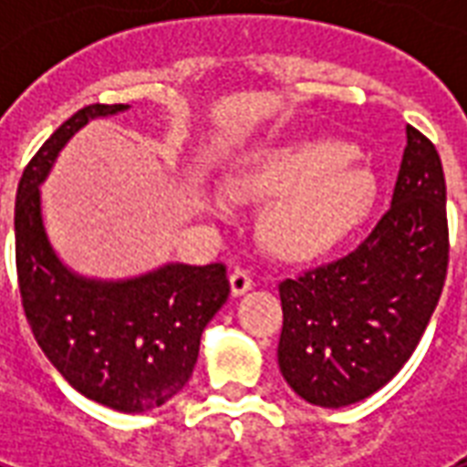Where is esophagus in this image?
I'll return each mask as SVG.
<instances>
[{
	"label": "esophagus",
	"mask_w": 467,
	"mask_h": 467,
	"mask_svg": "<svg viewBox=\"0 0 467 467\" xmlns=\"http://www.w3.org/2000/svg\"><path fill=\"white\" fill-rule=\"evenodd\" d=\"M254 285V278L249 274V269L244 266H234L233 274H230V288H233V296H242L244 291H249Z\"/></svg>",
	"instance_id": "34e87169"
}]
</instances>
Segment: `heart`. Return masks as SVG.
<instances>
[{
    "label": "heart",
    "mask_w": 467,
    "mask_h": 467,
    "mask_svg": "<svg viewBox=\"0 0 467 467\" xmlns=\"http://www.w3.org/2000/svg\"><path fill=\"white\" fill-rule=\"evenodd\" d=\"M348 150L344 140L306 138L271 150L259 164L230 179L234 196H276L264 213L262 233L278 254H319L368 213L376 176Z\"/></svg>",
    "instance_id": "heart-1"
}]
</instances>
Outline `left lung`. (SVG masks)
I'll return each mask as SVG.
<instances>
[{
	"label": "left lung",
	"mask_w": 467,
	"mask_h": 467,
	"mask_svg": "<svg viewBox=\"0 0 467 467\" xmlns=\"http://www.w3.org/2000/svg\"><path fill=\"white\" fill-rule=\"evenodd\" d=\"M446 179L434 142L407 126L390 208L337 262L278 284V366L300 398L344 407L380 390L407 363L449 271Z\"/></svg>",
	"instance_id": "obj_1"
}]
</instances>
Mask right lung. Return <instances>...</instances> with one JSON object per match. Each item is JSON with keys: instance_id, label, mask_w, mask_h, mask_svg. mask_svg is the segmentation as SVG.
<instances>
[{"instance_id": "right-lung-1", "label": "right lung", "mask_w": 467, "mask_h": 467, "mask_svg": "<svg viewBox=\"0 0 467 467\" xmlns=\"http://www.w3.org/2000/svg\"><path fill=\"white\" fill-rule=\"evenodd\" d=\"M123 109L84 106L26 164L14 208L16 276L33 337L62 378L119 412H148L189 383L203 327L230 296V281L225 264H171L133 281L101 284L75 276L55 256L38 183L87 120Z\"/></svg>"}]
</instances>
